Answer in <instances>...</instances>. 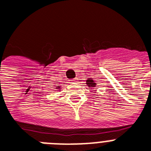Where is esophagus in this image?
<instances>
[{"mask_svg": "<svg viewBox=\"0 0 151 151\" xmlns=\"http://www.w3.org/2000/svg\"><path fill=\"white\" fill-rule=\"evenodd\" d=\"M69 82H71V83H76V82H78V78H74V79L70 80V81H69Z\"/></svg>", "mask_w": 151, "mask_h": 151, "instance_id": "esophagus-1", "label": "esophagus"}]
</instances>
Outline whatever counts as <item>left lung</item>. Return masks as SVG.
<instances>
[{
    "instance_id": "obj_1",
    "label": "left lung",
    "mask_w": 151,
    "mask_h": 151,
    "mask_svg": "<svg viewBox=\"0 0 151 151\" xmlns=\"http://www.w3.org/2000/svg\"><path fill=\"white\" fill-rule=\"evenodd\" d=\"M86 84H87L88 87L90 88H95L96 86H97V83H96L92 78H88V79H87Z\"/></svg>"
}]
</instances>
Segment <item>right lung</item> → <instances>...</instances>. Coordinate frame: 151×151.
<instances>
[{"instance_id": "add662e5", "label": "right lung", "mask_w": 151, "mask_h": 151, "mask_svg": "<svg viewBox=\"0 0 151 151\" xmlns=\"http://www.w3.org/2000/svg\"><path fill=\"white\" fill-rule=\"evenodd\" d=\"M57 91H60L61 89V86H57V88H55Z\"/></svg>"}]
</instances>
